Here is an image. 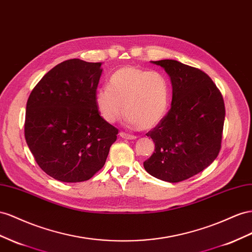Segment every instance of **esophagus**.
Here are the masks:
<instances>
[{
	"label": "esophagus",
	"instance_id": "34e87169",
	"mask_svg": "<svg viewBox=\"0 0 252 252\" xmlns=\"http://www.w3.org/2000/svg\"><path fill=\"white\" fill-rule=\"evenodd\" d=\"M120 137L123 138V139H126V140H134L137 139V137L135 135H132V134H129V133H126V132H120Z\"/></svg>",
	"mask_w": 252,
	"mask_h": 252
}]
</instances>
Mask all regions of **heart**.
Segmentation results:
<instances>
[{"label": "heart", "mask_w": 252, "mask_h": 252, "mask_svg": "<svg viewBox=\"0 0 252 252\" xmlns=\"http://www.w3.org/2000/svg\"><path fill=\"white\" fill-rule=\"evenodd\" d=\"M169 98L171 88L162 73L124 66L112 74L107 88L96 91L94 103L107 123H115L124 112L129 125L147 130L164 118Z\"/></svg>", "instance_id": "heart-1"}]
</instances>
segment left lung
<instances>
[{"label":"left lung","instance_id":"obj_1","mask_svg":"<svg viewBox=\"0 0 252 252\" xmlns=\"http://www.w3.org/2000/svg\"><path fill=\"white\" fill-rule=\"evenodd\" d=\"M171 78L172 106L146 133L155 152L143 165L160 180L180 182L208 167L220 154L225 104L221 93L205 72L173 59L152 61Z\"/></svg>","mask_w":252,"mask_h":252}]
</instances>
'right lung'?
I'll return each mask as SVG.
<instances>
[{"instance_id":"right-lung-1","label":"right lung","mask_w":252,"mask_h":252,"mask_svg":"<svg viewBox=\"0 0 252 252\" xmlns=\"http://www.w3.org/2000/svg\"><path fill=\"white\" fill-rule=\"evenodd\" d=\"M101 63L70 59L54 66L26 104L24 134L40 168L63 182L89 180L104 166L119 130L94 103Z\"/></svg>"}]
</instances>
